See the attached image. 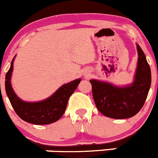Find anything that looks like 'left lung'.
I'll use <instances>...</instances> for the list:
<instances>
[{"label": "left lung", "mask_w": 158, "mask_h": 158, "mask_svg": "<svg viewBox=\"0 0 158 158\" xmlns=\"http://www.w3.org/2000/svg\"><path fill=\"white\" fill-rule=\"evenodd\" d=\"M137 65L134 81L118 86L107 81L91 79L92 93L97 108L104 116L125 119L137 114L148 97L151 84V72L144 53L137 44Z\"/></svg>", "instance_id": "obj_1"}]
</instances>
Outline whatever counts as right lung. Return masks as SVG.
Listing matches in <instances>:
<instances>
[{
    "mask_svg": "<svg viewBox=\"0 0 158 158\" xmlns=\"http://www.w3.org/2000/svg\"><path fill=\"white\" fill-rule=\"evenodd\" d=\"M15 57L6 74L5 90L17 114L26 122L39 125L49 124L58 121L63 116L68 99L76 90L81 79L74 80L63 84L51 96L44 100L35 102L24 101L15 94L12 88L11 76Z\"/></svg>",
    "mask_w": 158,
    "mask_h": 158,
    "instance_id": "obj_1",
    "label": "right lung"
}]
</instances>
